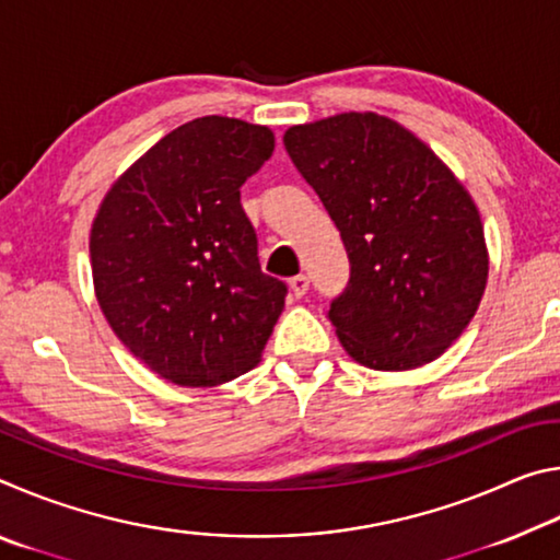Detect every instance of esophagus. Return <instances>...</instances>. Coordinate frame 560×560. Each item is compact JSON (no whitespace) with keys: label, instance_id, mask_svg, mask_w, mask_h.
<instances>
[{"label":"esophagus","instance_id":"1","mask_svg":"<svg viewBox=\"0 0 560 560\" xmlns=\"http://www.w3.org/2000/svg\"><path fill=\"white\" fill-rule=\"evenodd\" d=\"M289 287H291V291H293V296L301 299L303 293L308 291V277H306V273H296V277L289 279Z\"/></svg>","mask_w":560,"mask_h":560}]
</instances>
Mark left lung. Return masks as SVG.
Segmentation results:
<instances>
[{
  "mask_svg": "<svg viewBox=\"0 0 560 560\" xmlns=\"http://www.w3.org/2000/svg\"><path fill=\"white\" fill-rule=\"evenodd\" d=\"M283 145L346 246L350 277L326 316L348 355L373 371L440 358L477 314L489 273L467 189L377 113L293 126Z\"/></svg>",
  "mask_w": 560,
  "mask_h": 560,
  "instance_id": "1",
  "label": "left lung"
}]
</instances>
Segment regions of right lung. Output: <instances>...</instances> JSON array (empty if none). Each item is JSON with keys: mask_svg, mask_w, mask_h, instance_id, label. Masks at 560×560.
Returning <instances> with one entry per match:
<instances>
[{"mask_svg": "<svg viewBox=\"0 0 560 560\" xmlns=\"http://www.w3.org/2000/svg\"><path fill=\"white\" fill-rule=\"evenodd\" d=\"M271 153L264 126L185 122L110 187L93 220L103 316L170 383L210 387L252 371L281 316L289 289L261 271L240 200Z\"/></svg>", "mask_w": 560, "mask_h": 560, "instance_id": "add662e5", "label": "right lung"}]
</instances>
